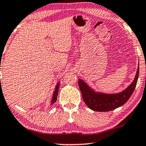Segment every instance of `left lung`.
<instances>
[{
  "label": "left lung",
  "mask_w": 146,
  "mask_h": 146,
  "mask_svg": "<svg viewBox=\"0 0 146 146\" xmlns=\"http://www.w3.org/2000/svg\"><path fill=\"white\" fill-rule=\"evenodd\" d=\"M138 76L139 67L132 83L125 90L115 94L95 92L80 79L78 80V85L84 101L89 108L96 111H108L113 110L126 103L136 86Z\"/></svg>",
  "instance_id": "obj_1"
}]
</instances>
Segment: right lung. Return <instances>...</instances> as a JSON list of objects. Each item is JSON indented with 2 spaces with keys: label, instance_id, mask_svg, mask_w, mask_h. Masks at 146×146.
<instances>
[{
  "label": "right lung",
  "instance_id": "right-lung-1",
  "mask_svg": "<svg viewBox=\"0 0 146 146\" xmlns=\"http://www.w3.org/2000/svg\"><path fill=\"white\" fill-rule=\"evenodd\" d=\"M58 89H59V83L56 85V87L55 90H54V92L52 100V104H53L56 101L57 96H58Z\"/></svg>",
  "mask_w": 146,
  "mask_h": 146
}]
</instances>
